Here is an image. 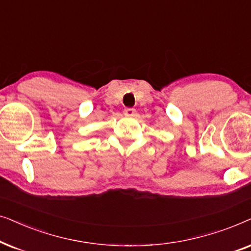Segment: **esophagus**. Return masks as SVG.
Masks as SVG:
<instances>
[{"label": "esophagus", "mask_w": 251, "mask_h": 251, "mask_svg": "<svg viewBox=\"0 0 251 251\" xmlns=\"http://www.w3.org/2000/svg\"><path fill=\"white\" fill-rule=\"evenodd\" d=\"M124 115L127 116V117L134 116L135 115V110L132 109V108H126L125 110H124Z\"/></svg>", "instance_id": "34e87169"}]
</instances>
